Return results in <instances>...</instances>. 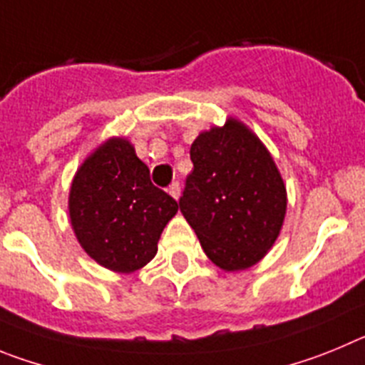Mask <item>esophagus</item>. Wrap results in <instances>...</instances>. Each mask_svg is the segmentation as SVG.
<instances>
[{"label": "esophagus", "instance_id": "1", "mask_svg": "<svg viewBox=\"0 0 365 365\" xmlns=\"http://www.w3.org/2000/svg\"><path fill=\"white\" fill-rule=\"evenodd\" d=\"M167 190H169V195L173 196V198H175V200L180 198V183L178 182L170 183L169 189H167Z\"/></svg>", "mask_w": 365, "mask_h": 365}]
</instances>
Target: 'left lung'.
<instances>
[{
	"label": "left lung",
	"instance_id": "8db88e82",
	"mask_svg": "<svg viewBox=\"0 0 365 365\" xmlns=\"http://www.w3.org/2000/svg\"><path fill=\"white\" fill-rule=\"evenodd\" d=\"M195 165L180 211L205 255L225 271L260 262L285 216V187L264 143L236 120L202 133L190 145Z\"/></svg>",
	"mask_w": 365,
	"mask_h": 365
}]
</instances>
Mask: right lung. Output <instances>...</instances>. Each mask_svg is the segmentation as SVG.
Here are the masks:
<instances>
[{
  "instance_id": "obj_1",
  "label": "right lung",
  "mask_w": 365,
  "mask_h": 365,
  "mask_svg": "<svg viewBox=\"0 0 365 365\" xmlns=\"http://www.w3.org/2000/svg\"><path fill=\"white\" fill-rule=\"evenodd\" d=\"M72 229L91 258L116 272L150 262L178 203L150 182L149 167L123 138L98 147L78 169L68 196Z\"/></svg>"
}]
</instances>
